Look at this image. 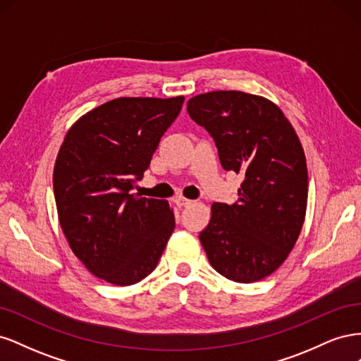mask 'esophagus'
I'll use <instances>...</instances> for the list:
<instances>
[{
  "label": "esophagus",
  "instance_id": "1",
  "mask_svg": "<svg viewBox=\"0 0 361 361\" xmlns=\"http://www.w3.org/2000/svg\"><path fill=\"white\" fill-rule=\"evenodd\" d=\"M174 203H176L179 207H187V206H190L192 202L188 200V199H185V197H176V199H174Z\"/></svg>",
  "mask_w": 361,
  "mask_h": 361
}]
</instances>
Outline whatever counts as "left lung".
<instances>
[{"instance_id": "1", "label": "left lung", "mask_w": 361, "mask_h": 361, "mask_svg": "<svg viewBox=\"0 0 361 361\" xmlns=\"http://www.w3.org/2000/svg\"><path fill=\"white\" fill-rule=\"evenodd\" d=\"M187 110L214 138L223 169L244 176L233 204H212L200 243L226 279L259 281L285 262L304 223L309 178L300 138L262 96L211 92L191 97Z\"/></svg>"}]
</instances>
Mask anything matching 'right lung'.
Listing matches in <instances>:
<instances>
[{"mask_svg":"<svg viewBox=\"0 0 361 361\" xmlns=\"http://www.w3.org/2000/svg\"><path fill=\"white\" fill-rule=\"evenodd\" d=\"M185 97H117L64 137L54 197L68 243L93 276L129 286L154 271L174 231L166 200L130 194Z\"/></svg>","mask_w":361,"mask_h":361,"instance_id":"add662e5","label":"right lung"}]
</instances>
